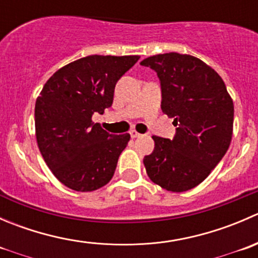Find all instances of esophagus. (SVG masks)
<instances>
[{"mask_svg": "<svg viewBox=\"0 0 258 258\" xmlns=\"http://www.w3.org/2000/svg\"><path fill=\"white\" fill-rule=\"evenodd\" d=\"M130 135H131L132 139H136V137H140V136H141V134H139V132L135 131V130H132V131L130 132Z\"/></svg>", "mask_w": 258, "mask_h": 258, "instance_id": "34e87169", "label": "esophagus"}]
</instances>
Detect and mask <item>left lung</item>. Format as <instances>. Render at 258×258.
<instances>
[{"instance_id": "8db88e82", "label": "left lung", "mask_w": 258, "mask_h": 258, "mask_svg": "<svg viewBox=\"0 0 258 258\" xmlns=\"http://www.w3.org/2000/svg\"><path fill=\"white\" fill-rule=\"evenodd\" d=\"M141 64L157 72L161 108L177 126L173 140L152 136L146 172L167 191H188L207 178L230 147L233 101L220 75L191 54H156Z\"/></svg>"}]
</instances>
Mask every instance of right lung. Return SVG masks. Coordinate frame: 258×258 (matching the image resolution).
I'll list each match as a JSON object with an SVG mask.
<instances>
[{"instance_id": "obj_1", "label": "right lung", "mask_w": 258, "mask_h": 258, "mask_svg": "<svg viewBox=\"0 0 258 258\" xmlns=\"http://www.w3.org/2000/svg\"><path fill=\"white\" fill-rule=\"evenodd\" d=\"M140 56H92L54 72L35 106L38 148L54 177L69 188L91 192L112 178L130 134L110 135L92 121L113 102L114 86Z\"/></svg>"}]
</instances>
